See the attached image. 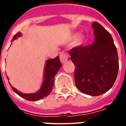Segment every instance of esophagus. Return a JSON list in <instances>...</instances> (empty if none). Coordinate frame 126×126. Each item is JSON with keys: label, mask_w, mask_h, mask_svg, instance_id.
<instances>
[{"label": "esophagus", "mask_w": 126, "mask_h": 126, "mask_svg": "<svg viewBox=\"0 0 126 126\" xmlns=\"http://www.w3.org/2000/svg\"><path fill=\"white\" fill-rule=\"evenodd\" d=\"M59 57H60V60L61 61V63H63L67 61L69 57V55L68 54H67V52H65V51H62V52L60 53Z\"/></svg>", "instance_id": "obj_1"}]
</instances>
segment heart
<instances>
[{"label": "heart", "instance_id": "1", "mask_svg": "<svg viewBox=\"0 0 126 126\" xmlns=\"http://www.w3.org/2000/svg\"><path fill=\"white\" fill-rule=\"evenodd\" d=\"M82 40H83V38L81 36V37H79V38L78 39V43H80Z\"/></svg>", "mask_w": 126, "mask_h": 126}]
</instances>
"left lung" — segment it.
Listing matches in <instances>:
<instances>
[{
    "mask_svg": "<svg viewBox=\"0 0 126 126\" xmlns=\"http://www.w3.org/2000/svg\"><path fill=\"white\" fill-rule=\"evenodd\" d=\"M94 43L70 50L75 65L76 87L82 93L98 96L107 92L115 82L119 70L117 51L112 36L100 23L94 22Z\"/></svg>",
    "mask_w": 126,
    "mask_h": 126,
    "instance_id": "8db88e82",
    "label": "left lung"
}]
</instances>
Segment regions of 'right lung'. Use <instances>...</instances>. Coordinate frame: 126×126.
I'll return each mask as SVG.
<instances>
[{"mask_svg": "<svg viewBox=\"0 0 126 126\" xmlns=\"http://www.w3.org/2000/svg\"><path fill=\"white\" fill-rule=\"evenodd\" d=\"M21 36L20 32H18L15 34L13 38V40H14L17 37ZM61 67V63L59 56L55 59H49L47 61L45 69H44V79L43 84L42 85L40 89L33 94H23L18 91L15 88L11 86V87L13 90L17 93L18 95H19L21 97L25 98L26 100H30V101H36V100H40L41 98H43L45 96H47L48 95L51 93L52 86H54V78L56 74Z\"/></svg>", "mask_w": 126, "mask_h": 126, "instance_id": "obj_1", "label": "right lung"}]
</instances>
